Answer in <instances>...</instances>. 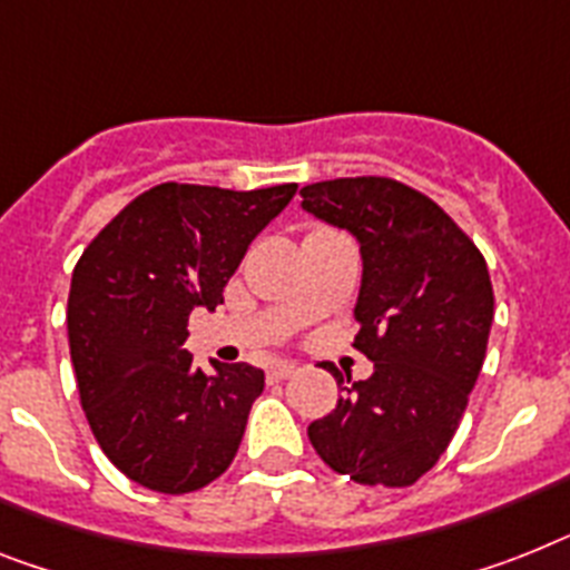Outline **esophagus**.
Masks as SVG:
<instances>
[{
    "label": "esophagus",
    "instance_id": "esophagus-1",
    "mask_svg": "<svg viewBox=\"0 0 570 570\" xmlns=\"http://www.w3.org/2000/svg\"><path fill=\"white\" fill-rule=\"evenodd\" d=\"M291 375H296V364H291V361H279V364H274L267 370V379L271 381H285L291 379Z\"/></svg>",
    "mask_w": 570,
    "mask_h": 570
}]
</instances>
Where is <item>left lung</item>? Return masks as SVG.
<instances>
[{
    "instance_id": "1",
    "label": "left lung",
    "mask_w": 570,
    "mask_h": 570,
    "mask_svg": "<svg viewBox=\"0 0 570 570\" xmlns=\"http://www.w3.org/2000/svg\"><path fill=\"white\" fill-rule=\"evenodd\" d=\"M299 195L314 218L358 238L355 350L375 364L366 381L346 379L308 440L350 481L411 487L449 449L481 375L495 314L487 262L431 197L390 177H337Z\"/></svg>"
}]
</instances>
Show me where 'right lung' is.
Wrapping results in <instances>:
<instances>
[{"instance_id":"obj_1","label":"right lung","mask_w":570,"mask_h":570,"mask_svg":"<svg viewBox=\"0 0 570 570\" xmlns=\"http://www.w3.org/2000/svg\"><path fill=\"white\" fill-rule=\"evenodd\" d=\"M296 183L233 191L159 183L89 242L69 288V355L81 407L110 463L139 487L183 495L233 463L265 373L191 366L189 314L215 312L244 253Z\"/></svg>"}]
</instances>
